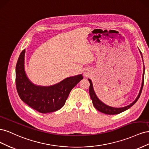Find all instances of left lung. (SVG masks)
<instances>
[{
	"label": "left lung",
	"mask_w": 149,
	"mask_h": 149,
	"mask_svg": "<svg viewBox=\"0 0 149 149\" xmlns=\"http://www.w3.org/2000/svg\"><path fill=\"white\" fill-rule=\"evenodd\" d=\"M140 53H141L142 57V53L140 51ZM144 71H145V68H143V77H142V86H141V88L140 89V91L139 93L138 94L137 97H136V100H134V102H132L131 104H130L129 105L127 106H125L123 107H111L109 106H107L106 104H105L104 103L102 102L101 100H100V99H99L96 94L94 91V89H93V83L91 80L90 79H88L89 83H90V86H89V95L90 97H91L92 101H93V104L94 106V107L96 108V109L100 111L102 113H104L106 114H109V115H114V114H118L119 113H121V112H123L126 110H127L128 109L132 106L135 103H136L137 100H139V98L141 96V93H142V90L143 88V83H144Z\"/></svg>",
	"instance_id": "8db88e82"
}]
</instances>
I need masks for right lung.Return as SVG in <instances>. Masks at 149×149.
I'll list each match as a JSON object with an SVG mask.
<instances>
[{"instance_id":"right-lung-1","label":"right lung","mask_w":149,"mask_h":149,"mask_svg":"<svg viewBox=\"0 0 149 149\" xmlns=\"http://www.w3.org/2000/svg\"><path fill=\"white\" fill-rule=\"evenodd\" d=\"M25 49L20 53L15 69V83L20 99L41 113L56 111L63 106L71 89L83 79L82 74L66 78L49 86L35 85L28 78L24 68Z\"/></svg>"}]
</instances>
